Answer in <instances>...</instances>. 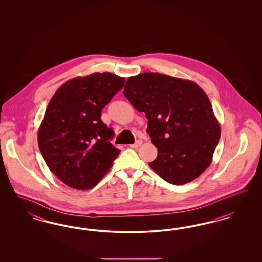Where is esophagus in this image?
<instances>
[{"instance_id":"esophagus-1","label":"esophagus","mask_w":262,"mask_h":262,"mask_svg":"<svg viewBox=\"0 0 262 262\" xmlns=\"http://www.w3.org/2000/svg\"><path fill=\"white\" fill-rule=\"evenodd\" d=\"M142 144V140H140V139H138L136 141V143H134V144H130V147L132 148H138L140 145Z\"/></svg>"}]
</instances>
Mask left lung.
<instances>
[{
  "mask_svg": "<svg viewBox=\"0 0 262 262\" xmlns=\"http://www.w3.org/2000/svg\"><path fill=\"white\" fill-rule=\"evenodd\" d=\"M124 95L148 120L147 133L157 147L150 168L173 185H185L210 165L221 137L211 103L195 82L143 73L127 78Z\"/></svg>",
  "mask_w": 262,
  "mask_h": 262,
  "instance_id": "8db88e82",
  "label": "left lung"
}]
</instances>
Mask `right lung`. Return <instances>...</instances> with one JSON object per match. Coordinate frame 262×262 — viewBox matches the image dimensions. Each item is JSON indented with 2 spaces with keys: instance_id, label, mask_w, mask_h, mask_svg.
<instances>
[{
  "instance_id": "add662e5",
  "label": "right lung",
  "mask_w": 262,
  "mask_h": 262,
  "mask_svg": "<svg viewBox=\"0 0 262 262\" xmlns=\"http://www.w3.org/2000/svg\"><path fill=\"white\" fill-rule=\"evenodd\" d=\"M124 83V77L95 73L68 80L51 98L38 129V146L51 172L67 186L95 187L120 154L101 111Z\"/></svg>"
}]
</instances>
